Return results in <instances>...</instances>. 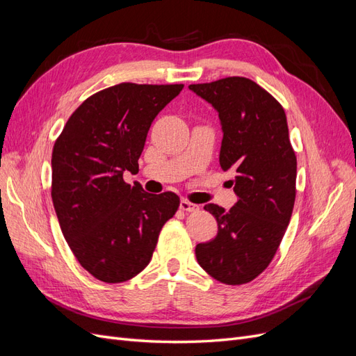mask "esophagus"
Here are the masks:
<instances>
[{
	"mask_svg": "<svg viewBox=\"0 0 356 356\" xmlns=\"http://www.w3.org/2000/svg\"><path fill=\"white\" fill-rule=\"evenodd\" d=\"M179 208H181L182 211H186V212H196V211H199L197 204L191 203V202H188V200H186V199H182V200L179 202Z\"/></svg>",
	"mask_w": 356,
	"mask_h": 356,
	"instance_id": "34e87169",
	"label": "esophagus"
}]
</instances>
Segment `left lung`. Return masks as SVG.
<instances>
[{"instance_id":"8db88e82","label":"left lung","mask_w":356,"mask_h":356,"mask_svg":"<svg viewBox=\"0 0 356 356\" xmlns=\"http://www.w3.org/2000/svg\"><path fill=\"white\" fill-rule=\"evenodd\" d=\"M218 113L220 166L239 200L230 211L208 203L218 233L196 246L204 272L227 285L251 282L270 264L296 200L297 159L285 111L270 93L245 77L190 84Z\"/></svg>"}]
</instances>
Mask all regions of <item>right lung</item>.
Segmentation results:
<instances>
[{
  "label": "right lung",
  "instance_id": "right-lung-1",
  "mask_svg": "<svg viewBox=\"0 0 356 356\" xmlns=\"http://www.w3.org/2000/svg\"><path fill=\"white\" fill-rule=\"evenodd\" d=\"M184 84L120 83L86 99L53 147L51 200L79 263L106 284L124 282L152 260L179 197L126 184L138 172L153 120Z\"/></svg>",
  "mask_w": 356,
  "mask_h": 356
}]
</instances>
